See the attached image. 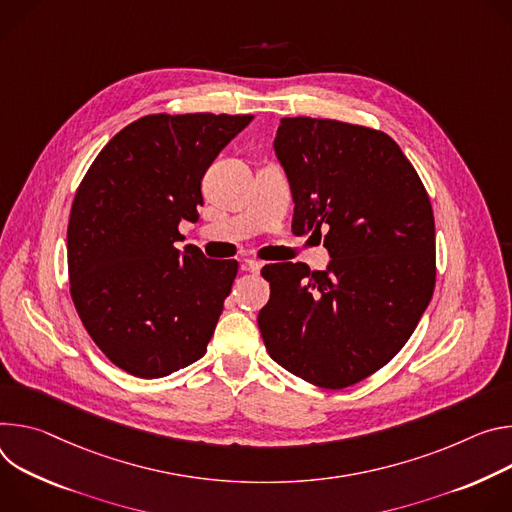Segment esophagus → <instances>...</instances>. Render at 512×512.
<instances>
[{"label":"esophagus","mask_w":512,"mask_h":512,"mask_svg":"<svg viewBox=\"0 0 512 512\" xmlns=\"http://www.w3.org/2000/svg\"><path fill=\"white\" fill-rule=\"evenodd\" d=\"M260 268H262V262H260V260H254V258H246V260H244V270H250V272L258 274Z\"/></svg>","instance_id":"obj_1"}]
</instances>
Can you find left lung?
<instances>
[{"instance_id": "left-lung-1", "label": "left lung", "mask_w": 512, "mask_h": 512, "mask_svg": "<svg viewBox=\"0 0 512 512\" xmlns=\"http://www.w3.org/2000/svg\"><path fill=\"white\" fill-rule=\"evenodd\" d=\"M274 152L293 201V232L323 234L325 270L266 264L258 327L270 358L321 386H352L388 364L435 289L429 195L390 136L337 120L282 118Z\"/></svg>"}]
</instances>
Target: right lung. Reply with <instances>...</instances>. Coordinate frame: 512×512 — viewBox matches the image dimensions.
Listing matches in <instances>:
<instances>
[{
	"label": "right lung",
	"mask_w": 512,
	"mask_h": 512,
	"mask_svg": "<svg viewBox=\"0 0 512 512\" xmlns=\"http://www.w3.org/2000/svg\"><path fill=\"white\" fill-rule=\"evenodd\" d=\"M254 116H144L113 136L71 207L75 309L97 348L138 378H162L205 352L238 274L236 260L177 250L197 221L201 179Z\"/></svg>",
	"instance_id": "right-lung-1"
}]
</instances>
